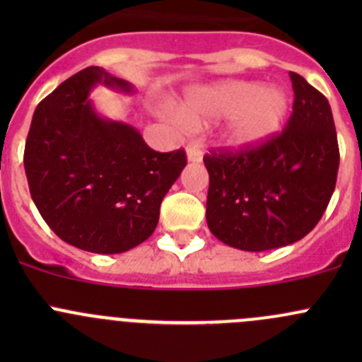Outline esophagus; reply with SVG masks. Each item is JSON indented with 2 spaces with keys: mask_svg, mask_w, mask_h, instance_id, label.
<instances>
[{
  "mask_svg": "<svg viewBox=\"0 0 362 362\" xmlns=\"http://www.w3.org/2000/svg\"><path fill=\"white\" fill-rule=\"evenodd\" d=\"M185 154H187V160H191V163H199L203 159V152L196 145H187Z\"/></svg>",
  "mask_w": 362,
  "mask_h": 362,
  "instance_id": "esophagus-1",
  "label": "esophagus"
}]
</instances>
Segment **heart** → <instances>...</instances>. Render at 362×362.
<instances>
[{"label":"heart","instance_id":"heart-1","mask_svg":"<svg viewBox=\"0 0 362 362\" xmlns=\"http://www.w3.org/2000/svg\"><path fill=\"white\" fill-rule=\"evenodd\" d=\"M289 94L279 86L226 80L189 90L180 108H168L178 126H196L228 119L222 127V144L231 151H252L272 140L289 115Z\"/></svg>","mask_w":362,"mask_h":362}]
</instances>
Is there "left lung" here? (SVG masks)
<instances>
[{"label":"left lung","instance_id":"obj_1","mask_svg":"<svg viewBox=\"0 0 362 362\" xmlns=\"http://www.w3.org/2000/svg\"><path fill=\"white\" fill-rule=\"evenodd\" d=\"M293 115L286 129L252 151L204 156L210 175L206 224L222 243L247 252L305 238L329 204L339 151L326 96L291 71Z\"/></svg>","mask_w":362,"mask_h":362}]
</instances>
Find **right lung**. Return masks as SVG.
Returning a JSON list of instances; mask_svg holds the SVG:
<instances>
[{"label":"right lung","instance_id":"obj_1","mask_svg":"<svg viewBox=\"0 0 362 362\" xmlns=\"http://www.w3.org/2000/svg\"><path fill=\"white\" fill-rule=\"evenodd\" d=\"M98 83L134 93L100 66L69 76L33 113L24 168L33 202L61 240L120 254L154 233L187 159L184 148L152 151L133 126L101 117L89 100Z\"/></svg>","mask_w":362,"mask_h":362}]
</instances>
